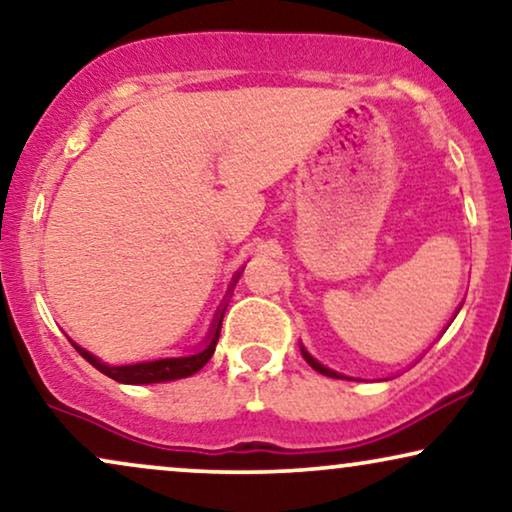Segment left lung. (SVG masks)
<instances>
[{
    "instance_id": "obj_1",
    "label": "left lung",
    "mask_w": 512,
    "mask_h": 512,
    "mask_svg": "<svg viewBox=\"0 0 512 512\" xmlns=\"http://www.w3.org/2000/svg\"><path fill=\"white\" fill-rule=\"evenodd\" d=\"M301 353H303V357H305V362L310 364V367H313L315 371H320V374H324V376H329V378H348V381H355V378H350V376H343V374H338V371H334V369H329V367H324V364H320L315 360L313 355L308 353V350L303 348L301 345Z\"/></svg>"
}]
</instances>
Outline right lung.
<instances>
[{
  "label": "right lung",
  "instance_id": "obj_1",
  "mask_svg": "<svg viewBox=\"0 0 512 512\" xmlns=\"http://www.w3.org/2000/svg\"><path fill=\"white\" fill-rule=\"evenodd\" d=\"M242 272H237L235 282L240 280ZM225 305H228V298H223L221 308L214 317V324H211L207 338H204L199 350L192 355H181V357H162V360H150V362H136V364H119V367H112L108 362H101L96 355H91L89 350H84L82 345L70 341L75 345V350L84 357L86 362L94 364V367L101 371V374L115 378L117 383H126V386H148V383H167L176 381V378H185L197 374L199 369L204 367L214 355L218 336H221V322L225 315Z\"/></svg>",
  "mask_w": 512,
  "mask_h": 512
}]
</instances>
